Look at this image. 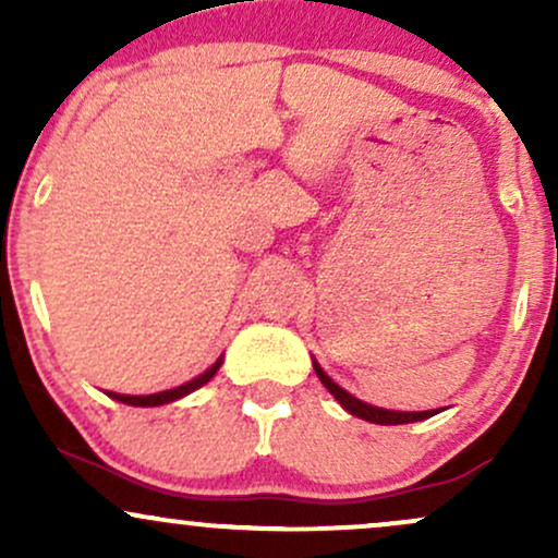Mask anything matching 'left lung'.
Masks as SVG:
<instances>
[{"instance_id":"1","label":"left lung","mask_w":558,"mask_h":558,"mask_svg":"<svg viewBox=\"0 0 558 558\" xmlns=\"http://www.w3.org/2000/svg\"><path fill=\"white\" fill-rule=\"evenodd\" d=\"M315 373H317L319 380H323V386L328 388L332 396H336L338 403H341L345 412H351L354 417L375 422V425H407V422H420V420H427V417H433V414H435V412H388V409L369 407V403H364L360 399H354L351 393H345L341 386H336V383H332L330 377L323 373V367H319L317 362H315Z\"/></svg>"}]
</instances>
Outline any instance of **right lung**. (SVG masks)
I'll list each match as a JSON object with an SVG mask.
<instances>
[{"label": "right lung", "instance_id": "obj_1", "mask_svg": "<svg viewBox=\"0 0 558 558\" xmlns=\"http://www.w3.org/2000/svg\"><path fill=\"white\" fill-rule=\"evenodd\" d=\"M220 364H222V360H217V362L213 364V367L207 369V373H202L198 377H194V380L183 383V386H178V388H172V390H162V393H151V396H125V393H110V396H112V399L123 401V403H131V407H159V403H170V401L181 399V396H189L191 390L202 388L204 383L213 380L217 369H220Z\"/></svg>", "mask_w": 558, "mask_h": 558}]
</instances>
